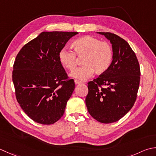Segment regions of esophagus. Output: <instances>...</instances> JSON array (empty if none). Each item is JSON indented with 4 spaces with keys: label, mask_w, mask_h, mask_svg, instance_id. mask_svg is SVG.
Instances as JSON below:
<instances>
[{
    "label": "esophagus",
    "mask_w": 156,
    "mask_h": 156,
    "mask_svg": "<svg viewBox=\"0 0 156 156\" xmlns=\"http://www.w3.org/2000/svg\"><path fill=\"white\" fill-rule=\"evenodd\" d=\"M74 82H75L76 84H80L82 83V82H81L80 81L77 80H74Z\"/></svg>",
    "instance_id": "34e87169"
}]
</instances>
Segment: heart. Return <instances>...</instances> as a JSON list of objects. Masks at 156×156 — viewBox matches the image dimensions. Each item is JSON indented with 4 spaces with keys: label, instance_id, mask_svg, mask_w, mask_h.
I'll use <instances>...</instances> for the list:
<instances>
[{
    "label": "heart",
    "instance_id": "heart-1",
    "mask_svg": "<svg viewBox=\"0 0 156 156\" xmlns=\"http://www.w3.org/2000/svg\"><path fill=\"white\" fill-rule=\"evenodd\" d=\"M72 47L74 53L67 48H62L59 52L61 64L69 70H73L76 66V55L83 57V66L71 73V77L80 80H86L92 74H102L109 69L112 61V49L109 44L101 42L99 39L90 36H82L72 42Z\"/></svg>",
    "mask_w": 156,
    "mask_h": 156
}]
</instances>
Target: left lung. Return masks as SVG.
<instances>
[{
    "label": "left lung",
    "mask_w": 156,
    "mask_h": 156,
    "mask_svg": "<svg viewBox=\"0 0 156 156\" xmlns=\"http://www.w3.org/2000/svg\"><path fill=\"white\" fill-rule=\"evenodd\" d=\"M110 42L112 62L109 69L88 83V112L99 122L110 124L124 117L135 103L140 82V67L129 43L110 32H97Z\"/></svg>",
    "instance_id": "8db88e82"
}]
</instances>
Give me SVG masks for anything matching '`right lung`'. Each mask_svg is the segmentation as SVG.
Masks as SVG:
<instances>
[{
  "mask_svg": "<svg viewBox=\"0 0 156 156\" xmlns=\"http://www.w3.org/2000/svg\"><path fill=\"white\" fill-rule=\"evenodd\" d=\"M78 32H42L24 45L13 65L15 95L36 122L53 124L63 116L75 88L59 60V52Z\"/></svg>",
  "mask_w": 156,
  "mask_h": 156,
  "instance_id": "add662e5",
  "label": "right lung"
}]
</instances>
